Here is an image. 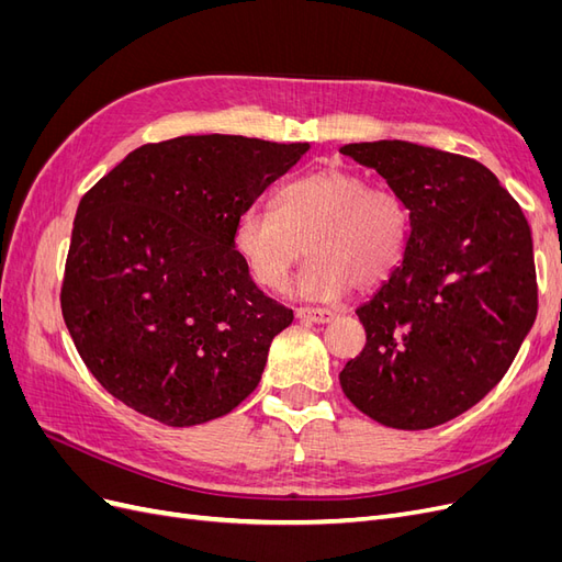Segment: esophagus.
I'll use <instances>...</instances> for the list:
<instances>
[{"instance_id": "1", "label": "esophagus", "mask_w": 562, "mask_h": 562, "mask_svg": "<svg viewBox=\"0 0 562 562\" xmlns=\"http://www.w3.org/2000/svg\"><path fill=\"white\" fill-rule=\"evenodd\" d=\"M295 316L300 321H310V323H328L333 321V312L330 310H321V307H300L295 310Z\"/></svg>"}]
</instances>
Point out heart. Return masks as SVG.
<instances>
[{"instance_id":"b5f03b06","label":"heart","mask_w":562,"mask_h":562,"mask_svg":"<svg viewBox=\"0 0 562 562\" xmlns=\"http://www.w3.org/2000/svg\"><path fill=\"white\" fill-rule=\"evenodd\" d=\"M411 213L391 190L339 166H323L285 182L274 211L246 209L234 220L232 246L248 277L279 291L307 248L293 293L337 300L351 285L375 291L396 274L407 248Z\"/></svg>"}]
</instances>
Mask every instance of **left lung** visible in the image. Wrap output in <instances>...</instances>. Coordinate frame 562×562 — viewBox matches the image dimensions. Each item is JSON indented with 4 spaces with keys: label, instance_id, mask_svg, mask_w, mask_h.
<instances>
[{
    "label": "left lung",
    "instance_id": "8db88e82",
    "mask_svg": "<svg viewBox=\"0 0 562 562\" xmlns=\"http://www.w3.org/2000/svg\"><path fill=\"white\" fill-rule=\"evenodd\" d=\"M411 211L405 258L370 302L345 396L391 429L419 431L495 389L537 318L530 225L475 159L405 140L345 145Z\"/></svg>",
    "mask_w": 562,
    "mask_h": 562
}]
</instances>
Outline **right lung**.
I'll use <instances>...</instances> for the list:
<instances>
[{"instance_id":"1","label":"right lung","mask_w":562,"mask_h":562,"mask_svg":"<svg viewBox=\"0 0 562 562\" xmlns=\"http://www.w3.org/2000/svg\"><path fill=\"white\" fill-rule=\"evenodd\" d=\"M310 143L180 135L81 196L60 307L91 375L135 413L194 427L258 386L293 310L252 283L232 227Z\"/></svg>"}]
</instances>
